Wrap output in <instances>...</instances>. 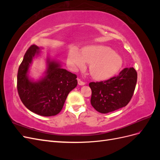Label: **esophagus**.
<instances>
[{"label": "esophagus", "mask_w": 160, "mask_h": 160, "mask_svg": "<svg viewBox=\"0 0 160 160\" xmlns=\"http://www.w3.org/2000/svg\"><path fill=\"white\" fill-rule=\"evenodd\" d=\"M77 81H78V84L79 85H84L85 84V82H83V81L81 80L80 79H77Z\"/></svg>", "instance_id": "obj_1"}]
</instances>
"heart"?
<instances>
[{"instance_id": "obj_1", "label": "heart", "mask_w": 160, "mask_h": 160, "mask_svg": "<svg viewBox=\"0 0 160 160\" xmlns=\"http://www.w3.org/2000/svg\"><path fill=\"white\" fill-rule=\"evenodd\" d=\"M74 69H83L85 62L91 64L90 74L96 80H105L115 75L123 65L122 58L111 47L92 45L84 47L81 53L75 47L70 49L67 57Z\"/></svg>"}]
</instances>
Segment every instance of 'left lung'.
Returning a JSON list of instances; mask_svg holds the SVG:
<instances>
[{
  "mask_svg": "<svg viewBox=\"0 0 160 160\" xmlns=\"http://www.w3.org/2000/svg\"><path fill=\"white\" fill-rule=\"evenodd\" d=\"M138 74L133 67L125 68L108 80L91 82V103L101 113H108L126 106L132 99L137 83Z\"/></svg>",
  "mask_w": 160,
  "mask_h": 160,
  "instance_id": "8db88e82",
  "label": "left lung"
}]
</instances>
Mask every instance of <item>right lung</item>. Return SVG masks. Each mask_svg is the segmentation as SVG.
Instances as JSON below:
<instances>
[{"label":"right lung","mask_w":160,"mask_h":160,"mask_svg":"<svg viewBox=\"0 0 160 160\" xmlns=\"http://www.w3.org/2000/svg\"><path fill=\"white\" fill-rule=\"evenodd\" d=\"M42 47L31 45L27 51L17 74V90L25 107L42 116L56 115L61 111L70 91L77 85V75L62 69L59 61L47 57V69L40 79L29 77L32 59Z\"/></svg>","instance_id":"1"}]
</instances>
